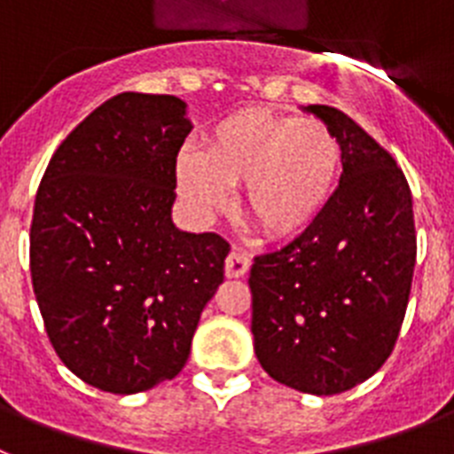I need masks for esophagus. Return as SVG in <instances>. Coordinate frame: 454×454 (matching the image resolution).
<instances>
[{
    "label": "esophagus",
    "mask_w": 454,
    "mask_h": 454,
    "mask_svg": "<svg viewBox=\"0 0 454 454\" xmlns=\"http://www.w3.org/2000/svg\"><path fill=\"white\" fill-rule=\"evenodd\" d=\"M251 268V258L245 249H233L226 258V277L231 279H238V277H245Z\"/></svg>",
    "instance_id": "34e87169"
}]
</instances>
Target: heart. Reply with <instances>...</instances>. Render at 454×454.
Segmentation results:
<instances>
[{
  "mask_svg": "<svg viewBox=\"0 0 454 454\" xmlns=\"http://www.w3.org/2000/svg\"><path fill=\"white\" fill-rule=\"evenodd\" d=\"M341 161V143L325 121L249 108L216 121L205 154L182 152L177 186L193 207L221 209L228 184L245 182L251 223L268 238L288 239L314 226L333 203Z\"/></svg>",
  "mask_w": 454,
  "mask_h": 454,
  "instance_id": "obj_1",
  "label": "heart"
}]
</instances>
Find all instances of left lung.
Listing matches in <instances>:
<instances>
[{
  "instance_id": "1",
  "label": "left lung",
  "mask_w": 454,
  "mask_h": 454,
  "mask_svg": "<svg viewBox=\"0 0 454 454\" xmlns=\"http://www.w3.org/2000/svg\"><path fill=\"white\" fill-rule=\"evenodd\" d=\"M307 110L341 143L344 173L314 226L254 258L251 333L274 380L339 395L374 376L397 344L418 251L413 196L357 121L330 106Z\"/></svg>"
}]
</instances>
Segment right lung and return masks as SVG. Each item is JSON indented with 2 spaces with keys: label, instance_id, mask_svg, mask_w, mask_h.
<instances>
[{
  "label": "right lung",
  "instance_id": "1",
  "mask_svg": "<svg viewBox=\"0 0 454 454\" xmlns=\"http://www.w3.org/2000/svg\"><path fill=\"white\" fill-rule=\"evenodd\" d=\"M184 113L170 94L108 98L57 147L34 200L29 268L45 333L78 379L113 395L180 374L223 281L226 239L170 219Z\"/></svg>",
  "mask_w": 454,
  "mask_h": 454
}]
</instances>
